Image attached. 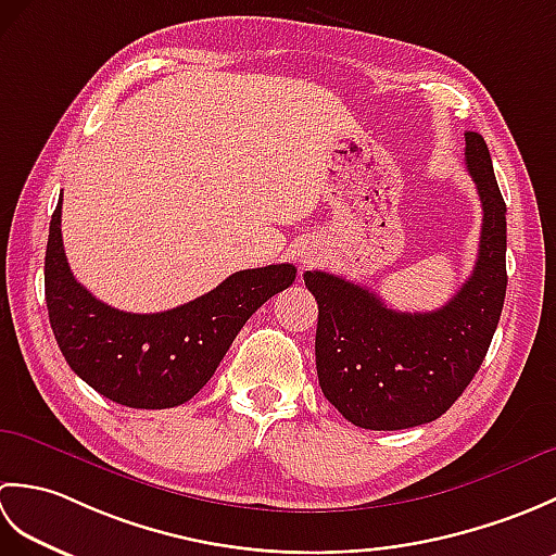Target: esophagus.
<instances>
[{
  "label": "esophagus",
  "instance_id": "1",
  "mask_svg": "<svg viewBox=\"0 0 556 556\" xmlns=\"http://www.w3.org/2000/svg\"><path fill=\"white\" fill-rule=\"evenodd\" d=\"M317 260V253L315 251H308V253H301V265L303 267H311Z\"/></svg>",
  "mask_w": 556,
  "mask_h": 556
}]
</instances>
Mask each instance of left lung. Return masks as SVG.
Wrapping results in <instances>:
<instances>
[{
    "label": "left lung",
    "instance_id": "8db88e82",
    "mask_svg": "<svg viewBox=\"0 0 556 556\" xmlns=\"http://www.w3.org/2000/svg\"><path fill=\"white\" fill-rule=\"evenodd\" d=\"M482 231L473 275L432 313H399L372 291L305 271L317 301L315 365L323 394L365 430H406L452 408L488 356L506 293V205L485 138L466 134Z\"/></svg>",
    "mask_w": 556,
    "mask_h": 556
}]
</instances>
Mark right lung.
<instances>
[{
  "instance_id": "right-lung-1",
  "label": "right lung",
  "mask_w": 556,
  "mask_h": 556,
  "mask_svg": "<svg viewBox=\"0 0 556 556\" xmlns=\"http://www.w3.org/2000/svg\"><path fill=\"white\" fill-rule=\"evenodd\" d=\"M296 279V267L241 269L217 289L164 313H124L71 275L62 241V198L45 253V299L59 349L83 382L128 408H174L215 375L248 317Z\"/></svg>"
}]
</instances>
